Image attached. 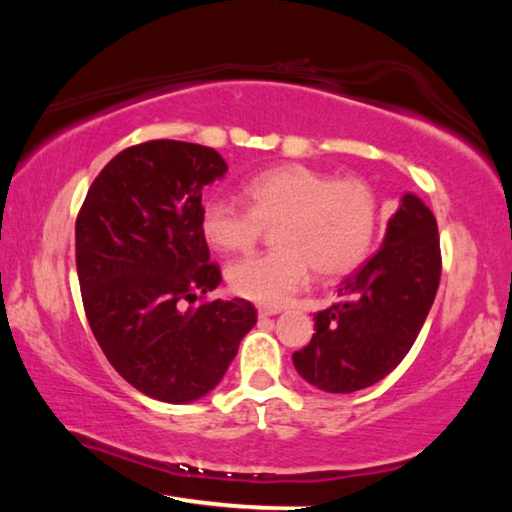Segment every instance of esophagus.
<instances>
[{
  "label": "esophagus",
  "mask_w": 512,
  "mask_h": 512,
  "mask_svg": "<svg viewBox=\"0 0 512 512\" xmlns=\"http://www.w3.org/2000/svg\"><path fill=\"white\" fill-rule=\"evenodd\" d=\"M275 314H280V309H275V307H262V305H259V307H257V316H259V318H266V316H275Z\"/></svg>",
  "instance_id": "obj_1"
}]
</instances>
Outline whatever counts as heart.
I'll return each instance as SVG.
<instances>
[{
    "label": "heart",
    "mask_w": 512,
    "mask_h": 512,
    "mask_svg": "<svg viewBox=\"0 0 512 512\" xmlns=\"http://www.w3.org/2000/svg\"><path fill=\"white\" fill-rule=\"evenodd\" d=\"M248 207L207 198L201 235L221 253H246L273 225V250L228 268L239 298L280 307L309 282L352 273L368 257L379 230V198L366 180L332 178L307 164H280L244 183Z\"/></svg>",
    "instance_id": "obj_1"
}]
</instances>
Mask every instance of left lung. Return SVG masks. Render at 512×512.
Masks as SVG:
<instances>
[{"instance_id":"obj_1","label":"left lung","mask_w":512,"mask_h":512,"mask_svg":"<svg viewBox=\"0 0 512 512\" xmlns=\"http://www.w3.org/2000/svg\"><path fill=\"white\" fill-rule=\"evenodd\" d=\"M436 216L404 194L384 244L341 284L336 305L314 316L316 334L293 366L325 393H354L393 372L418 339L440 284Z\"/></svg>"}]
</instances>
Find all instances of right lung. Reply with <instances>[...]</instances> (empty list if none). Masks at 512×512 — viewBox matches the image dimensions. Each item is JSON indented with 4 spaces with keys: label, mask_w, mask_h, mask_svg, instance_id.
I'll return each mask as SVG.
<instances>
[{
    "label": "right lung",
    "mask_w": 512,
    "mask_h": 512,
    "mask_svg": "<svg viewBox=\"0 0 512 512\" xmlns=\"http://www.w3.org/2000/svg\"><path fill=\"white\" fill-rule=\"evenodd\" d=\"M225 171L210 146L137 144L94 178L76 219V271L94 339L153 400H201L257 323L241 298L185 309L221 284L198 221L203 187Z\"/></svg>",
    "instance_id": "1"
}]
</instances>
